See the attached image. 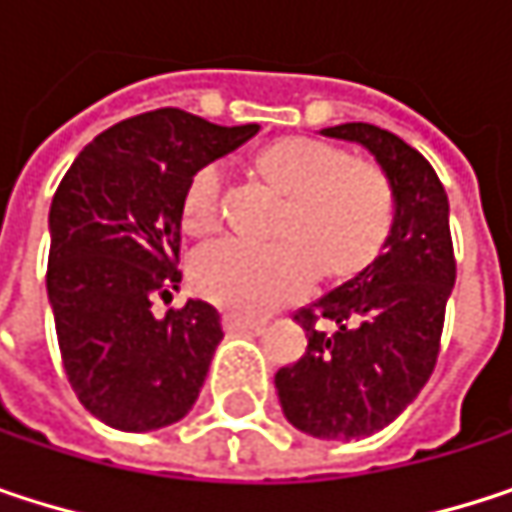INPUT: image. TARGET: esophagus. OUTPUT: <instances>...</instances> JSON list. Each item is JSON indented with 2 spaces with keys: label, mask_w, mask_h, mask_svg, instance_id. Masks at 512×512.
<instances>
[{
  "label": "esophagus",
  "mask_w": 512,
  "mask_h": 512,
  "mask_svg": "<svg viewBox=\"0 0 512 512\" xmlns=\"http://www.w3.org/2000/svg\"><path fill=\"white\" fill-rule=\"evenodd\" d=\"M225 332L231 335H243V332H263V323H255V320H246V317H237V314H225Z\"/></svg>",
  "instance_id": "esophagus-1"
}]
</instances>
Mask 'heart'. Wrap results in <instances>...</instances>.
Masks as SVG:
<instances>
[{"mask_svg":"<svg viewBox=\"0 0 512 512\" xmlns=\"http://www.w3.org/2000/svg\"><path fill=\"white\" fill-rule=\"evenodd\" d=\"M252 171L284 198L272 225V246L234 240L201 249L192 260V284L210 302L257 317L305 293L311 272L320 281H347L382 255L394 225V195L385 174L341 148L284 136L263 145ZM222 177L204 165L186 183L180 228L207 237L219 228Z\"/></svg>","mask_w":512,"mask_h":512,"instance_id":"obj_1","label":"heart"}]
</instances>
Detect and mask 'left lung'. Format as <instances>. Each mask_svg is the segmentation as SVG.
I'll return each mask as SVG.
<instances>
[{
  "mask_svg": "<svg viewBox=\"0 0 512 512\" xmlns=\"http://www.w3.org/2000/svg\"><path fill=\"white\" fill-rule=\"evenodd\" d=\"M323 136L376 156L394 195V225L364 272L296 311L308 350L275 373V391L296 430L353 442L388 427L430 379L457 260L448 195L424 156L373 124H338Z\"/></svg>",
  "mask_w": 512,
  "mask_h": 512,
  "instance_id": "obj_1",
  "label": "left lung"
}]
</instances>
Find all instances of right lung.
<instances>
[{
    "label": "right lung",
    "mask_w": 512,
    "mask_h": 512,
    "mask_svg": "<svg viewBox=\"0 0 512 512\" xmlns=\"http://www.w3.org/2000/svg\"><path fill=\"white\" fill-rule=\"evenodd\" d=\"M257 130L145 112L85 145L55 189L47 296L58 350L79 403L115 430L168 427L198 400L222 341L219 311L189 299L154 317L151 305L180 284L186 183Z\"/></svg>",
    "instance_id": "add662e5"
}]
</instances>
